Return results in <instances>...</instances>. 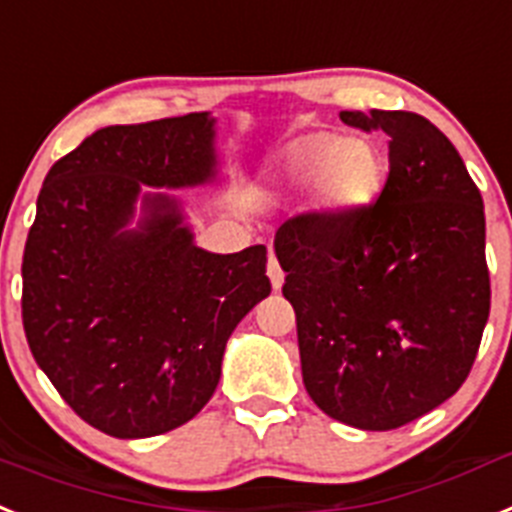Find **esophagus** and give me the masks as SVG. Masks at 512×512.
I'll return each mask as SVG.
<instances>
[{
  "mask_svg": "<svg viewBox=\"0 0 512 512\" xmlns=\"http://www.w3.org/2000/svg\"><path fill=\"white\" fill-rule=\"evenodd\" d=\"M266 274H269V279H272L274 290H279V287H282V282H285V272H282V266H279V261L274 253H269V266H266Z\"/></svg>",
  "mask_w": 512,
  "mask_h": 512,
  "instance_id": "1",
  "label": "esophagus"
}]
</instances>
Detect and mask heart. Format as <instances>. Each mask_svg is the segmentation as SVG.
<instances>
[{"mask_svg":"<svg viewBox=\"0 0 512 512\" xmlns=\"http://www.w3.org/2000/svg\"><path fill=\"white\" fill-rule=\"evenodd\" d=\"M383 157L373 144L331 131L300 134L282 150V176L292 189H313L316 207L334 217L368 207L383 186Z\"/></svg>","mask_w":512,"mask_h":512,"instance_id":"b5f03b06","label":"heart"}]
</instances>
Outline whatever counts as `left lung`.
<instances>
[{"label":"left lung","mask_w":512,"mask_h":512,"mask_svg":"<svg viewBox=\"0 0 512 512\" xmlns=\"http://www.w3.org/2000/svg\"><path fill=\"white\" fill-rule=\"evenodd\" d=\"M339 119L391 137L386 186L355 214L292 217L274 253L310 399L357 430H396L451 399L474 365L489 318L484 204L425 116Z\"/></svg>","instance_id":"8db88e82"}]
</instances>
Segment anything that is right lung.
Returning a JSON list of instances; mask_svg holds the SVG:
<instances>
[{
	"mask_svg": "<svg viewBox=\"0 0 512 512\" xmlns=\"http://www.w3.org/2000/svg\"><path fill=\"white\" fill-rule=\"evenodd\" d=\"M214 124L202 111L98 129L38 194L25 336L61 399L113 438L163 435L202 412L227 339L272 292L266 246L204 251L170 194L217 181Z\"/></svg>",
	"mask_w": 512,
	"mask_h": 512,
	"instance_id": "right-lung-1",
	"label": "right lung"
}]
</instances>
